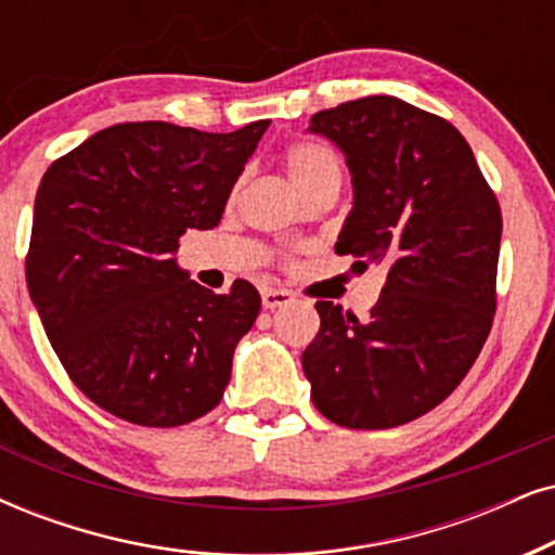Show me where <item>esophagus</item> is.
Wrapping results in <instances>:
<instances>
[{
    "label": "esophagus",
    "mask_w": 555,
    "mask_h": 555,
    "mask_svg": "<svg viewBox=\"0 0 555 555\" xmlns=\"http://www.w3.org/2000/svg\"><path fill=\"white\" fill-rule=\"evenodd\" d=\"M261 301H263L266 310H276V307L292 305L294 297H292V292H286V289H271V286H269V289L261 292Z\"/></svg>",
    "instance_id": "34e87169"
}]
</instances>
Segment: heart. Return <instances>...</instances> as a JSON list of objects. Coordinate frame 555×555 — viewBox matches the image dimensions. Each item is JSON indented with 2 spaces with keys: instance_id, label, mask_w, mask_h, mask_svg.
<instances>
[{
  "instance_id": "obj_1",
  "label": "heart",
  "mask_w": 555,
  "mask_h": 555,
  "mask_svg": "<svg viewBox=\"0 0 555 555\" xmlns=\"http://www.w3.org/2000/svg\"><path fill=\"white\" fill-rule=\"evenodd\" d=\"M286 171L299 194L310 192L312 186L325 184V181L340 184V160L320 143H294L286 151Z\"/></svg>"
}]
</instances>
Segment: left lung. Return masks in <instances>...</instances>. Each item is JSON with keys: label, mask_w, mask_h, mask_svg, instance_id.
<instances>
[{"label": "left lung", "mask_w": 555, "mask_h": 555, "mask_svg": "<svg viewBox=\"0 0 555 555\" xmlns=\"http://www.w3.org/2000/svg\"><path fill=\"white\" fill-rule=\"evenodd\" d=\"M353 181L335 254L387 266L369 318L318 301L320 333L301 369L330 423L387 430L438 406L464 382L496 310L500 202L451 122L397 96L312 115Z\"/></svg>", "instance_id": "8db88e82"}]
</instances>
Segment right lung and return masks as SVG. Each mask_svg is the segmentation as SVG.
I'll return each mask as SVG.
<instances>
[{
    "instance_id": "right-lung-1",
    "label": "right lung",
    "mask_w": 555,
    "mask_h": 555,
    "mask_svg": "<svg viewBox=\"0 0 555 555\" xmlns=\"http://www.w3.org/2000/svg\"><path fill=\"white\" fill-rule=\"evenodd\" d=\"M269 125H112L40 181L27 289L66 374L115 417L177 427L220 404L261 297L243 279L209 292L173 256L220 222Z\"/></svg>"
}]
</instances>
